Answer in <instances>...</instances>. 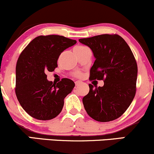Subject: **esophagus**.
I'll return each mask as SVG.
<instances>
[{"label":"esophagus","instance_id":"1","mask_svg":"<svg viewBox=\"0 0 154 154\" xmlns=\"http://www.w3.org/2000/svg\"><path fill=\"white\" fill-rule=\"evenodd\" d=\"M80 84H82V82H81V81H76V82H75L76 86H78Z\"/></svg>","mask_w":154,"mask_h":154}]
</instances>
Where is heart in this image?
<instances>
[{"label":"heart","instance_id":"heart-1","mask_svg":"<svg viewBox=\"0 0 154 154\" xmlns=\"http://www.w3.org/2000/svg\"><path fill=\"white\" fill-rule=\"evenodd\" d=\"M87 48V47L83 46V45H77V46H75V48H74V51H81Z\"/></svg>","mask_w":154,"mask_h":154}]
</instances>
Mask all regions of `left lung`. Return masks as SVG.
I'll use <instances>...</instances> for the list:
<instances>
[{"label":"left lung","mask_w":154,"mask_h":154,"mask_svg":"<svg viewBox=\"0 0 154 154\" xmlns=\"http://www.w3.org/2000/svg\"><path fill=\"white\" fill-rule=\"evenodd\" d=\"M91 49L95 62L90 79L103 80V87L93 88L82 98L88 114L101 122L121 116L131 104L136 93L137 66L125 40L118 35H100L79 39Z\"/></svg>","instance_id":"obj_1"}]
</instances>
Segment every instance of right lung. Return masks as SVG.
Returning <instances> with one entry per match:
<instances>
[{
	"label": "right lung",
	"mask_w": 154,
	"mask_h": 154,
	"mask_svg": "<svg viewBox=\"0 0 154 154\" xmlns=\"http://www.w3.org/2000/svg\"><path fill=\"white\" fill-rule=\"evenodd\" d=\"M76 43L60 35H40L21 53L16 66L15 92L20 105L32 117L50 120L61 113L64 98L75 84L67 78L53 84L45 73L54 71L60 54Z\"/></svg>",
	"instance_id": "add662e5"
}]
</instances>
